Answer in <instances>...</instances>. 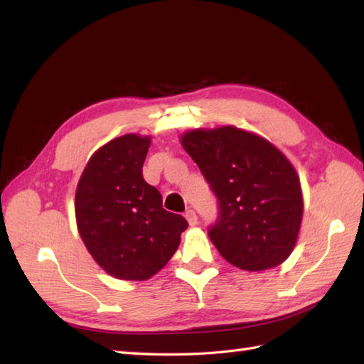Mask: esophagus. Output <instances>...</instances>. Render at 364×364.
<instances>
[{
    "label": "esophagus",
    "mask_w": 364,
    "mask_h": 364,
    "mask_svg": "<svg viewBox=\"0 0 364 364\" xmlns=\"http://www.w3.org/2000/svg\"><path fill=\"white\" fill-rule=\"evenodd\" d=\"M186 220L189 222V225L191 227H194V225H197V214H196V211L194 210H188L186 211Z\"/></svg>",
    "instance_id": "1"
}]
</instances>
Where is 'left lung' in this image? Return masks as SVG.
I'll return each instance as SVG.
<instances>
[{
    "instance_id": "obj_1",
    "label": "left lung",
    "mask_w": 364,
    "mask_h": 364,
    "mask_svg": "<svg viewBox=\"0 0 364 364\" xmlns=\"http://www.w3.org/2000/svg\"><path fill=\"white\" fill-rule=\"evenodd\" d=\"M181 145L218 197L208 236L222 257L252 272L282 264L304 214L299 176L284 154L236 127L189 131Z\"/></svg>"
}]
</instances>
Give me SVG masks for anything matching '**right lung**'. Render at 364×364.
I'll use <instances>...</instances> for the list:
<instances>
[{
    "instance_id": "obj_1",
    "label": "right lung",
    "mask_w": 364,
    "mask_h": 364,
    "mask_svg": "<svg viewBox=\"0 0 364 364\" xmlns=\"http://www.w3.org/2000/svg\"><path fill=\"white\" fill-rule=\"evenodd\" d=\"M150 137L125 134L89 159L80 178L75 214L81 239L107 274L142 282L173 257L188 220L162 208L142 176Z\"/></svg>"
}]
</instances>
